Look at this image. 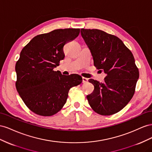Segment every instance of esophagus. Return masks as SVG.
Segmentation results:
<instances>
[{
  "label": "esophagus",
  "mask_w": 152,
  "mask_h": 152,
  "mask_svg": "<svg viewBox=\"0 0 152 152\" xmlns=\"http://www.w3.org/2000/svg\"><path fill=\"white\" fill-rule=\"evenodd\" d=\"M88 80V79L86 78V77H82V82H83V83H87Z\"/></svg>",
  "instance_id": "1"
}]
</instances>
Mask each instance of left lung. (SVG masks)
Segmentation results:
<instances>
[{"label": "left lung", "instance_id": "8db88e82", "mask_svg": "<svg viewBox=\"0 0 152 152\" xmlns=\"http://www.w3.org/2000/svg\"><path fill=\"white\" fill-rule=\"evenodd\" d=\"M81 36L91 51L94 66L104 71L103 83L90 79L94 86L86 96L90 107L101 115L116 113L131 100L139 78L134 57L122 41L99 29H81Z\"/></svg>", "mask_w": 152, "mask_h": 152}]
</instances>
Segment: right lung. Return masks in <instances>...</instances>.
Wrapping results in <instances>:
<instances>
[{
	"instance_id": "1",
	"label": "right lung",
	"mask_w": 152,
	"mask_h": 152,
	"mask_svg": "<svg viewBox=\"0 0 152 152\" xmlns=\"http://www.w3.org/2000/svg\"><path fill=\"white\" fill-rule=\"evenodd\" d=\"M80 32V28H65L39 34L21 50L15 66L16 87L34 113L44 116L56 114L66 104L70 88L82 82L78 75L64 76L53 71L65 57L64 45Z\"/></svg>"
}]
</instances>
